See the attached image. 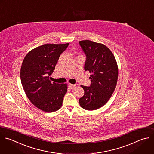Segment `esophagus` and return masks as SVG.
Returning a JSON list of instances; mask_svg holds the SVG:
<instances>
[{
  "label": "esophagus",
  "instance_id": "34e87169",
  "mask_svg": "<svg viewBox=\"0 0 154 154\" xmlns=\"http://www.w3.org/2000/svg\"><path fill=\"white\" fill-rule=\"evenodd\" d=\"M68 86H69V87L70 88H72L75 87V86H76V85H74V84H71V83H69V84L68 85Z\"/></svg>",
  "mask_w": 154,
  "mask_h": 154
}]
</instances>
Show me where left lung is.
I'll return each instance as SVG.
<instances>
[{"label":"left lung","mask_w":154,"mask_h":154,"mask_svg":"<svg viewBox=\"0 0 154 154\" xmlns=\"http://www.w3.org/2000/svg\"><path fill=\"white\" fill-rule=\"evenodd\" d=\"M79 44L86 56L85 70L91 74V86H80L85 94L79 103L86 110H96L107 103L116 88L117 63L111 51L103 44L89 40H81Z\"/></svg>","instance_id":"8db88e82"}]
</instances>
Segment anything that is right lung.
Instances as JSON below:
<instances>
[{
	"label": "right lung",
	"mask_w": 154,
	"mask_h": 154,
	"mask_svg": "<svg viewBox=\"0 0 154 154\" xmlns=\"http://www.w3.org/2000/svg\"><path fill=\"white\" fill-rule=\"evenodd\" d=\"M68 45L69 43L44 44L31 50L23 60L20 69L23 88L31 103L44 112L59 110L67 92L66 83H51L49 76Z\"/></svg>",
	"instance_id": "obj_1"
}]
</instances>
